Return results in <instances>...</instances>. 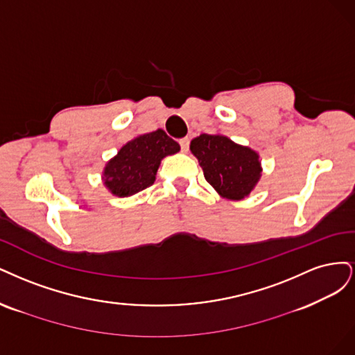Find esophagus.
<instances>
[{
    "instance_id": "esophagus-1",
    "label": "esophagus",
    "mask_w": 355,
    "mask_h": 355,
    "mask_svg": "<svg viewBox=\"0 0 355 355\" xmlns=\"http://www.w3.org/2000/svg\"><path fill=\"white\" fill-rule=\"evenodd\" d=\"M189 144H190V140L187 139H181L180 140V146H181V152H184V153H187L189 152Z\"/></svg>"
}]
</instances>
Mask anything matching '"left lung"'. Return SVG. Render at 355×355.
<instances>
[{
    "label": "left lung",
    "instance_id": "1",
    "mask_svg": "<svg viewBox=\"0 0 355 355\" xmlns=\"http://www.w3.org/2000/svg\"><path fill=\"white\" fill-rule=\"evenodd\" d=\"M203 175L221 198L245 199L261 177L259 156L221 134H200L190 143Z\"/></svg>",
    "mask_w": 355,
    "mask_h": 355
}]
</instances>
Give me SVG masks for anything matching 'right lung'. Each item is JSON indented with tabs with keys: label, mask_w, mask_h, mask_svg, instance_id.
I'll return each instance as SVG.
<instances>
[{
	"label": "right lung",
	"mask_w": 355,
	"mask_h": 355,
	"mask_svg": "<svg viewBox=\"0 0 355 355\" xmlns=\"http://www.w3.org/2000/svg\"><path fill=\"white\" fill-rule=\"evenodd\" d=\"M177 152L180 144L164 130L135 137L106 164L103 171L105 186L118 198L132 196L150 187L162 159Z\"/></svg>",
	"instance_id": "right-lung-1"
}]
</instances>
